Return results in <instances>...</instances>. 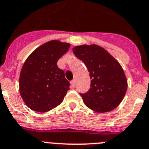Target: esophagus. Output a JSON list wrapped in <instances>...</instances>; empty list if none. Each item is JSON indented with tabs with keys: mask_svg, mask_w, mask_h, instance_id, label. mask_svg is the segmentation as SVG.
Instances as JSON below:
<instances>
[{
	"mask_svg": "<svg viewBox=\"0 0 149 149\" xmlns=\"http://www.w3.org/2000/svg\"><path fill=\"white\" fill-rule=\"evenodd\" d=\"M75 84H76V82H75V80H72L71 81H70V86H71V87L74 88L75 87Z\"/></svg>",
	"mask_w": 149,
	"mask_h": 149,
	"instance_id": "1",
	"label": "esophagus"
}]
</instances>
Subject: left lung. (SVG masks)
Instances as JSON below:
<instances>
[{
	"instance_id": "1",
	"label": "left lung",
	"mask_w": 149,
	"mask_h": 149,
	"mask_svg": "<svg viewBox=\"0 0 149 149\" xmlns=\"http://www.w3.org/2000/svg\"><path fill=\"white\" fill-rule=\"evenodd\" d=\"M73 51L75 56L84 62L92 79L89 91L80 93L85 105L98 113L116 108L127 89V78L119 62L95 44L77 46Z\"/></svg>"
}]
</instances>
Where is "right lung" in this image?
<instances>
[{
    "label": "right lung",
    "instance_id": "obj_1",
    "mask_svg": "<svg viewBox=\"0 0 149 149\" xmlns=\"http://www.w3.org/2000/svg\"><path fill=\"white\" fill-rule=\"evenodd\" d=\"M70 46L57 40L48 41L35 49L24 62L20 72L19 92L33 111L53 109L63 102L70 89L64 71L57 65Z\"/></svg>",
    "mask_w": 149,
    "mask_h": 149
}]
</instances>
